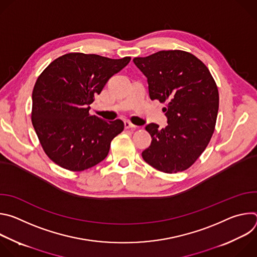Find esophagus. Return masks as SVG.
<instances>
[{
	"instance_id": "obj_1",
	"label": "esophagus",
	"mask_w": 257,
	"mask_h": 257,
	"mask_svg": "<svg viewBox=\"0 0 257 257\" xmlns=\"http://www.w3.org/2000/svg\"><path fill=\"white\" fill-rule=\"evenodd\" d=\"M124 125H125V128L126 129H130V128H137V126H135L134 124H132L131 122L129 121H125L124 122Z\"/></svg>"
}]
</instances>
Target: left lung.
Instances as JSON below:
<instances>
[{"label":"left lung","mask_w":257,"mask_h":257,"mask_svg":"<svg viewBox=\"0 0 257 257\" xmlns=\"http://www.w3.org/2000/svg\"><path fill=\"white\" fill-rule=\"evenodd\" d=\"M133 62L148 78L151 99L167 102L168 126L145 127L153 140L142 158L164 173L184 171L204 152L214 131L216 84L207 67L184 51H160Z\"/></svg>","instance_id":"left-lung-1"}]
</instances>
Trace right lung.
Instances as JSON below:
<instances>
[{
    "label": "right lung",
    "instance_id": "add662e5",
    "mask_svg": "<svg viewBox=\"0 0 257 257\" xmlns=\"http://www.w3.org/2000/svg\"><path fill=\"white\" fill-rule=\"evenodd\" d=\"M130 60L69 53L53 61L39 76L32 91L31 121L55 164L80 172L106 158L124 123L90 116L89 104Z\"/></svg>",
    "mask_w": 257,
    "mask_h": 257
}]
</instances>
